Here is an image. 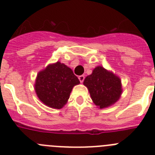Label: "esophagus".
Here are the masks:
<instances>
[{"label":"esophagus","mask_w":155,"mask_h":155,"mask_svg":"<svg viewBox=\"0 0 155 155\" xmlns=\"http://www.w3.org/2000/svg\"><path fill=\"white\" fill-rule=\"evenodd\" d=\"M78 79L79 81H80L81 83H83V81H84V75H80V76L78 77Z\"/></svg>","instance_id":"34e87169"}]
</instances>
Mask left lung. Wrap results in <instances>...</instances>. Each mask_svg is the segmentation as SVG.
Returning a JSON list of instances; mask_svg holds the SVG:
<instances>
[{"label":"left lung","mask_w":155,"mask_h":155,"mask_svg":"<svg viewBox=\"0 0 155 155\" xmlns=\"http://www.w3.org/2000/svg\"><path fill=\"white\" fill-rule=\"evenodd\" d=\"M84 84L89 91L93 102L100 109L109 107L121 96L120 78L100 66L93 70L91 74L86 77Z\"/></svg>","instance_id":"8db88e82"}]
</instances>
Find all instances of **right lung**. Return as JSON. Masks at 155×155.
<instances>
[{
    "label": "right lung",
    "instance_id": "1",
    "mask_svg": "<svg viewBox=\"0 0 155 155\" xmlns=\"http://www.w3.org/2000/svg\"><path fill=\"white\" fill-rule=\"evenodd\" d=\"M78 84L80 81L72 70L58 61L39 72L35 90L42 103L49 107L61 109L68 102L74 86Z\"/></svg>",
    "mask_w": 155,
    "mask_h": 155
}]
</instances>
